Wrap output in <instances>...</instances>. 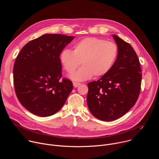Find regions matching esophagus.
I'll return each instance as SVG.
<instances>
[{
    "label": "esophagus",
    "mask_w": 159,
    "mask_h": 159,
    "mask_svg": "<svg viewBox=\"0 0 159 159\" xmlns=\"http://www.w3.org/2000/svg\"><path fill=\"white\" fill-rule=\"evenodd\" d=\"M80 85V83H79V82H74V83H73V85H74V87H77L79 85Z\"/></svg>",
    "instance_id": "obj_1"
}]
</instances>
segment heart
<instances>
[{
    "label": "heart",
    "mask_w": 159,
    "mask_h": 159,
    "mask_svg": "<svg viewBox=\"0 0 159 159\" xmlns=\"http://www.w3.org/2000/svg\"><path fill=\"white\" fill-rule=\"evenodd\" d=\"M116 45L110 41L90 37L75 43L72 52L63 50L60 61L68 73L74 72L80 62L83 65L70 78L75 81H83L107 74L115 62L117 55Z\"/></svg>",
    "instance_id": "1"
}]
</instances>
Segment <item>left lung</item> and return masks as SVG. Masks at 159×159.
<instances>
[{
	"label": "left lung",
	"instance_id": "8db88e82",
	"mask_svg": "<svg viewBox=\"0 0 159 159\" xmlns=\"http://www.w3.org/2000/svg\"><path fill=\"white\" fill-rule=\"evenodd\" d=\"M112 36L118 47L116 60L107 74L87 84L88 107L94 116L105 121L121 118L134 105L142 82L140 61L134 49L118 36Z\"/></svg>",
	"mask_w": 159,
	"mask_h": 159
}]
</instances>
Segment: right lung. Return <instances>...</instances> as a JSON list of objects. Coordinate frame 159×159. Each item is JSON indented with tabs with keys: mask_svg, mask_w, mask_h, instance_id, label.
I'll return each instance as SVG.
<instances>
[{
	"mask_svg": "<svg viewBox=\"0 0 159 159\" xmlns=\"http://www.w3.org/2000/svg\"><path fill=\"white\" fill-rule=\"evenodd\" d=\"M74 38L45 34L28 43L18 54L13 69L15 92L20 103L33 114H55L72 92V81L60 80V55Z\"/></svg>",
	"mask_w": 159,
	"mask_h": 159,
	"instance_id": "1",
	"label": "right lung"
}]
</instances>
